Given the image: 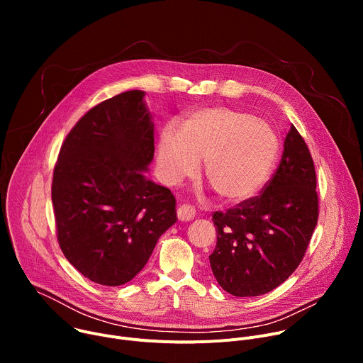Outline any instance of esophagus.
<instances>
[{
    "label": "esophagus",
    "mask_w": 363,
    "mask_h": 363,
    "mask_svg": "<svg viewBox=\"0 0 363 363\" xmlns=\"http://www.w3.org/2000/svg\"><path fill=\"white\" fill-rule=\"evenodd\" d=\"M177 216H178V220L182 221V223H188V221H192L194 217H195V208L191 205H181L178 211H177Z\"/></svg>",
    "instance_id": "obj_1"
}]
</instances>
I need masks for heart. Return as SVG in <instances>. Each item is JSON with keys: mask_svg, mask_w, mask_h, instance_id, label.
Returning a JSON list of instances; mask_svg holds the SVG:
<instances>
[{"mask_svg": "<svg viewBox=\"0 0 363 363\" xmlns=\"http://www.w3.org/2000/svg\"><path fill=\"white\" fill-rule=\"evenodd\" d=\"M279 158V138L264 121L224 106L188 115L181 129L167 126L158 142L165 184L177 185L205 160V179L227 203H241L267 184Z\"/></svg>", "mask_w": 363, "mask_h": 363, "instance_id": "heart-1", "label": "heart"}]
</instances>
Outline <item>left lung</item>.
Wrapping results in <instances>:
<instances>
[{"instance_id":"left-lung-1","label":"left lung","mask_w":363,"mask_h":363,"mask_svg":"<svg viewBox=\"0 0 363 363\" xmlns=\"http://www.w3.org/2000/svg\"><path fill=\"white\" fill-rule=\"evenodd\" d=\"M318 216L315 164L291 125L280 165L262 195L213 216L217 245L210 264L218 284L237 297L280 286L303 260Z\"/></svg>"}]
</instances>
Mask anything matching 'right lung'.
Listing matches in <instances>:
<instances>
[{"label":"right lung","instance_id":"1","mask_svg":"<svg viewBox=\"0 0 363 363\" xmlns=\"http://www.w3.org/2000/svg\"><path fill=\"white\" fill-rule=\"evenodd\" d=\"M145 91L99 103L70 130L55 167L51 199L69 263L103 286L130 281L177 223L175 198L146 177L153 122Z\"/></svg>","mask_w":363,"mask_h":363}]
</instances>
